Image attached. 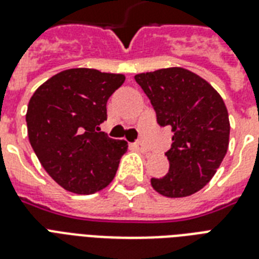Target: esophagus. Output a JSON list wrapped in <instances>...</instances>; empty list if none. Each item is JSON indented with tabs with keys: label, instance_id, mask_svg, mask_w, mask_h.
Returning a JSON list of instances; mask_svg holds the SVG:
<instances>
[{
	"label": "esophagus",
	"instance_id": "34e87169",
	"mask_svg": "<svg viewBox=\"0 0 259 259\" xmlns=\"http://www.w3.org/2000/svg\"><path fill=\"white\" fill-rule=\"evenodd\" d=\"M134 148L138 150V152H146V146L142 144L141 141H136L134 142Z\"/></svg>",
	"mask_w": 259,
	"mask_h": 259
}]
</instances>
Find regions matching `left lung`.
<instances>
[{
	"label": "left lung",
	"instance_id": "obj_1",
	"mask_svg": "<svg viewBox=\"0 0 259 259\" xmlns=\"http://www.w3.org/2000/svg\"><path fill=\"white\" fill-rule=\"evenodd\" d=\"M149 98L160 126H170L172 148L165 153L169 170L152 179V187L166 197L200 191L229 149V113L208 82L191 71L173 67L134 76Z\"/></svg>",
	"mask_w": 259,
	"mask_h": 259
}]
</instances>
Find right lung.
<instances>
[{
  "instance_id": "1",
  "label": "right lung",
  "mask_w": 259,
  "mask_h": 259,
  "mask_svg": "<svg viewBox=\"0 0 259 259\" xmlns=\"http://www.w3.org/2000/svg\"><path fill=\"white\" fill-rule=\"evenodd\" d=\"M125 76L72 68L42 83L26 111L28 137L42 168L63 188L90 195L113 181L127 142L101 132L106 103Z\"/></svg>"
}]
</instances>
